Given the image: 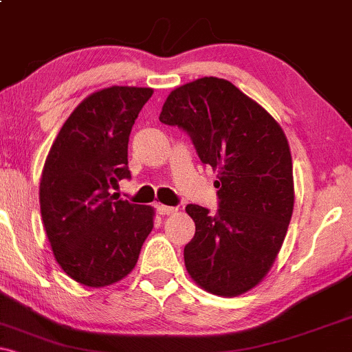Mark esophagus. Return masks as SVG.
I'll list each match as a JSON object with an SVG mask.
<instances>
[{
	"mask_svg": "<svg viewBox=\"0 0 352 352\" xmlns=\"http://www.w3.org/2000/svg\"><path fill=\"white\" fill-rule=\"evenodd\" d=\"M157 212H159V215H172V213L177 212V208L173 207H167V205H155Z\"/></svg>",
	"mask_w": 352,
	"mask_h": 352,
	"instance_id": "obj_1",
	"label": "esophagus"
}]
</instances>
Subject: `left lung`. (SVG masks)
I'll return each instance as SVG.
<instances>
[{
    "mask_svg": "<svg viewBox=\"0 0 352 352\" xmlns=\"http://www.w3.org/2000/svg\"><path fill=\"white\" fill-rule=\"evenodd\" d=\"M160 122L192 139L201 164L218 172V210L190 204L195 236L187 272L205 292L236 296L274 263L293 215V162L280 124L230 80L201 78L173 89Z\"/></svg>",
    "mask_w": 352,
    "mask_h": 352,
    "instance_id": "obj_1",
    "label": "left lung"
}]
</instances>
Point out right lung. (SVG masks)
Masks as SVG:
<instances>
[{
    "label": "right lung",
    "instance_id": "1",
    "mask_svg": "<svg viewBox=\"0 0 352 352\" xmlns=\"http://www.w3.org/2000/svg\"><path fill=\"white\" fill-rule=\"evenodd\" d=\"M151 87L112 86L86 98L52 142L39 184L41 217L64 273L91 288L127 276L153 228V208L109 193L131 179L127 145Z\"/></svg>",
    "mask_w": 352,
    "mask_h": 352
}]
</instances>
